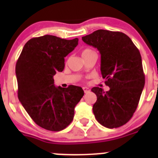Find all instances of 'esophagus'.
Segmentation results:
<instances>
[{
    "instance_id": "34e87169",
    "label": "esophagus",
    "mask_w": 158,
    "mask_h": 158,
    "mask_svg": "<svg viewBox=\"0 0 158 158\" xmlns=\"http://www.w3.org/2000/svg\"><path fill=\"white\" fill-rule=\"evenodd\" d=\"M83 90H84V92L85 93H88V92H90V89L89 88H87V87H83Z\"/></svg>"
}]
</instances>
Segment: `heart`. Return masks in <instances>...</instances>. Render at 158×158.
<instances>
[{
	"mask_svg": "<svg viewBox=\"0 0 158 158\" xmlns=\"http://www.w3.org/2000/svg\"><path fill=\"white\" fill-rule=\"evenodd\" d=\"M92 49H83V50H82V56L85 55V54L89 53V52H92Z\"/></svg>",
	"mask_w": 158,
	"mask_h": 158,
	"instance_id": "1",
	"label": "heart"
}]
</instances>
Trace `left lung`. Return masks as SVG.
I'll return each instance as SVG.
<instances>
[{"mask_svg": "<svg viewBox=\"0 0 158 158\" xmlns=\"http://www.w3.org/2000/svg\"><path fill=\"white\" fill-rule=\"evenodd\" d=\"M83 42L98 49L101 54V73L109 91L99 87L93 113L96 120L108 128L125 125L133 116L145 83L139 50L124 33L95 30L82 36Z\"/></svg>", "mask_w": 158, "mask_h": 158, "instance_id": "1", "label": "left lung"}]
</instances>
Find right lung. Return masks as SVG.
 I'll return each instance as SVG.
<instances>
[{
    "mask_svg": "<svg viewBox=\"0 0 158 158\" xmlns=\"http://www.w3.org/2000/svg\"><path fill=\"white\" fill-rule=\"evenodd\" d=\"M78 41L52 35L33 37L26 43L16 63L19 100L33 122L48 131L66 128L84 95L81 87H56L53 80L54 75L64 69V58Z\"/></svg>",
    "mask_w": 158,
    "mask_h": 158,
    "instance_id": "1",
    "label": "right lung"
}]
</instances>
